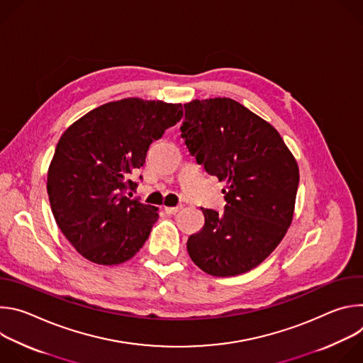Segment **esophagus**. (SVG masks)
Here are the masks:
<instances>
[{
  "instance_id": "34e87169",
  "label": "esophagus",
  "mask_w": 363,
  "mask_h": 363,
  "mask_svg": "<svg viewBox=\"0 0 363 363\" xmlns=\"http://www.w3.org/2000/svg\"><path fill=\"white\" fill-rule=\"evenodd\" d=\"M179 210H181V206H165V208H164V211H165L167 214H169V216L177 214Z\"/></svg>"
}]
</instances>
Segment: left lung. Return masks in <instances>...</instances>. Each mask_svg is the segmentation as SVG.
<instances>
[{
	"mask_svg": "<svg viewBox=\"0 0 363 363\" xmlns=\"http://www.w3.org/2000/svg\"><path fill=\"white\" fill-rule=\"evenodd\" d=\"M181 132L189 153L225 181L223 214L202 210V230L188 238L192 262L205 273H247L274 251L291 224L298 167L280 133L228 97L185 103Z\"/></svg>",
	"mask_w": 363,
	"mask_h": 363,
	"instance_id": "1",
	"label": "left lung"
}]
</instances>
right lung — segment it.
Masks as SVG:
<instances>
[{"instance_id": "1", "label": "right lung", "mask_w": 363, "mask_h": 363, "mask_svg": "<svg viewBox=\"0 0 363 363\" xmlns=\"http://www.w3.org/2000/svg\"><path fill=\"white\" fill-rule=\"evenodd\" d=\"M181 118V103L128 97L90 111L62 135L47 194L59 228L89 262L122 264L147 240L158 208L126 195L138 186L130 177Z\"/></svg>"}]
</instances>
